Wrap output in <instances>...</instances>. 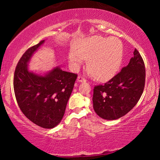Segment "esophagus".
<instances>
[{
    "label": "esophagus",
    "mask_w": 160,
    "mask_h": 160,
    "mask_svg": "<svg viewBox=\"0 0 160 160\" xmlns=\"http://www.w3.org/2000/svg\"><path fill=\"white\" fill-rule=\"evenodd\" d=\"M78 82H86V79L82 75H79V76L78 77Z\"/></svg>",
    "instance_id": "obj_1"
}]
</instances>
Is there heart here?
Instances as JSON below:
<instances>
[{
  "instance_id": "obj_1",
  "label": "heart",
  "mask_w": 160,
  "mask_h": 160,
  "mask_svg": "<svg viewBox=\"0 0 160 160\" xmlns=\"http://www.w3.org/2000/svg\"><path fill=\"white\" fill-rule=\"evenodd\" d=\"M123 58V45L118 38L94 36L81 40L68 53L70 63L78 68L89 59V71L97 80L106 81L118 71Z\"/></svg>"
}]
</instances>
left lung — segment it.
Masks as SVG:
<instances>
[{
	"label": "left lung",
	"mask_w": 160,
	"mask_h": 160,
	"mask_svg": "<svg viewBox=\"0 0 160 160\" xmlns=\"http://www.w3.org/2000/svg\"><path fill=\"white\" fill-rule=\"evenodd\" d=\"M133 57L114 77L104 85L94 86L93 108L100 117L115 120L122 117L133 108L145 88L144 61L136 48Z\"/></svg>",
	"instance_id": "obj_1"
}]
</instances>
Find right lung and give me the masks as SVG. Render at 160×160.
Here are the masks:
<instances>
[{"label": "right lung", "instance_id": "right-lung-1", "mask_svg": "<svg viewBox=\"0 0 160 160\" xmlns=\"http://www.w3.org/2000/svg\"><path fill=\"white\" fill-rule=\"evenodd\" d=\"M44 42L29 48L16 66L13 79L18 104L29 120L44 128H52L61 122L72 93L77 74L63 71L58 67L45 75L28 70L32 54Z\"/></svg>", "mask_w": 160, "mask_h": 160}]
</instances>
